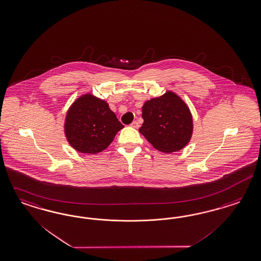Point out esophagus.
<instances>
[{
    "label": "esophagus",
    "mask_w": 261,
    "mask_h": 261,
    "mask_svg": "<svg viewBox=\"0 0 261 261\" xmlns=\"http://www.w3.org/2000/svg\"><path fill=\"white\" fill-rule=\"evenodd\" d=\"M130 126H133V127H135V128H138V127H139V124H138V122L134 121V122L130 124Z\"/></svg>",
    "instance_id": "1"
}]
</instances>
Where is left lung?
Here are the masks:
<instances>
[{
	"label": "left lung",
	"mask_w": 261,
	"mask_h": 261,
	"mask_svg": "<svg viewBox=\"0 0 261 261\" xmlns=\"http://www.w3.org/2000/svg\"><path fill=\"white\" fill-rule=\"evenodd\" d=\"M144 123L139 133L164 153L182 150L193 135V117L183 99L173 92L147 100L142 107Z\"/></svg>",
	"instance_id": "left-lung-1"
}]
</instances>
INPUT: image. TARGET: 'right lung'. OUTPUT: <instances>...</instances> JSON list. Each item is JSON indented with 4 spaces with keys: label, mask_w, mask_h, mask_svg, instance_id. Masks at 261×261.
Here are the masks:
<instances>
[{
    "label": "right lung",
    "mask_w": 261,
    "mask_h": 261,
    "mask_svg": "<svg viewBox=\"0 0 261 261\" xmlns=\"http://www.w3.org/2000/svg\"><path fill=\"white\" fill-rule=\"evenodd\" d=\"M123 127L106 100L86 94L68 108L65 135L77 152L97 154L107 149Z\"/></svg>",
    "instance_id": "obj_1"
}]
</instances>
